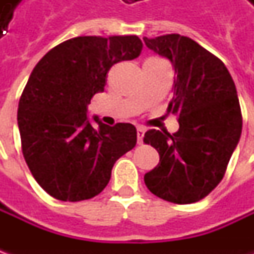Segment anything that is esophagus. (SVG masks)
I'll list each match as a JSON object with an SVG mask.
<instances>
[{"label": "esophagus", "mask_w": 254, "mask_h": 254, "mask_svg": "<svg viewBox=\"0 0 254 254\" xmlns=\"http://www.w3.org/2000/svg\"><path fill=\"white\" fill-rule=\"evenodd\" d=\"M144 132H145V128H144V127H137V141H138V144H142Z\"/></svg>", "instance_id": "esophagus-1"}]
</instances>
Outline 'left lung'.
<instances>
[{
	"label": "left lung",
	"instance_id": "obj_1",
	"mask_svg": "<svg viewBox=\"0 0 254 254\" xmlns=\"http://www.w3.org/2000/svg\"><path fill=\"white\" fill-rule=\"evenodd\" d=\"M144 42L175 69L167 112L178 116L180 123L174 134L145 132L144 142L158 151L160 162L144 175V182L161 199L193 203L218 187L240 140L236 86L223 62L188 36L162 35Z\"/></svg>",
	"mask_w": 254,
	"mask_h": 254
}]
</instances>
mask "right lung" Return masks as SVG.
<instances>
[{"label":"right lung","mask_w":254,"mask_h":254,"mask_svg":"<svg viewBox=\"0 0 254 254\" xmlns=\"http://www.w3.org/2000/svg\"><path fill=\"white\" fill-rule=\"evenodd\" d=\"M142 44L128 36H77L51 49L34 67L18 106L22 154L36 182L59 200L90 199L112 177L114 162L137 142L130 123L110 127L87 106L106 86L113 64L132 61Z\"/></svg>","instance_id":"right-lung-1"}]
</instances>
